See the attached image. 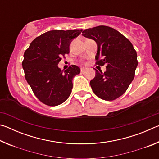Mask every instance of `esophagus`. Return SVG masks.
Returning <instances> with one entry per match:
<instances>
[{
    "label": "esophagus",
    "instance_id": "esophagus-1",
    "mask_svg": "<svg viewBox=\"0 0 159 159\" xmlns=\"http://www.w3.org/2000/svg\"><path fill=\"white\" fill-rule=\"evenodd\" d=\"M85 70L86 69L84 68V67H81V68H80V72H81V73H83V72H85Z\"/></svg>",
    "mask_w": 159,
    "mask_h": 159
}]
</instances>
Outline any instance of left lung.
Here are the masks:
<instances>
[{
    "label": "left lung",
    "mask_w": 159,
    "mask_h": 159,
    "mask_svg": "<svg viewBox=\"0 0 159 159\" xmlns=\"http://www.w3.org/2000/svg\"><path fill=\"white\" fill-rule=\"evenodd\" d=\"M82 35L98 45L96 64H107L104 73L95 69V76L90 82L92 90L104 100H114L125 93L134 79L138 64L136 51L127 38L109 26L85 29Z\"/></svg>",
    "instance_id": "8db88e82"
}]
</instances>
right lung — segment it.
Returning <instances> with one entry per match:
<instances>
[{
    "label": "right lung",
    "instance_id": "right-lung-1",
    "mask_svg": "<svg viewBox=\"0 0 159 159\" xmlns=\"http://www.w3.org/2000/svg\"><path fill=\"white\" fill-rule=\"evenodd\" d=\"M82 29L52 30L36 38L25 54L22 67L25 79L36 98L48 106H57L71 93L74 77L80 74L76 65L65 71L58 67L61 57L69 52L72 40Z\"/></svg>",
    "mask_w": 159,
    "mask_h": 159
}]
</instances>
